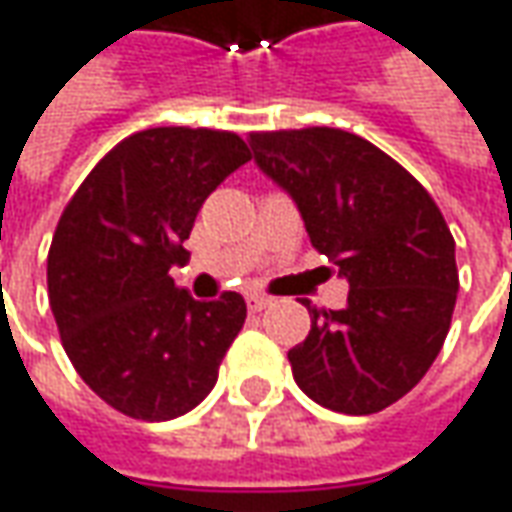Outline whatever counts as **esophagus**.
<instances>
[{
  "mask_svg": "<svg viewBox=\"0 0 512 512\" xmlns=\"http://www.w3.org/2000/svg\"><path fill=\"white\" fill-rule=\"evenodd\" d=\"M246 306H249V311H263L266 306H272V297L252 291V294H246Z\"/></svg>",
  "mask_w": 512,
  "mask_h": 512,
  "instance_id": "1",
  "label": "esophagus"
}]
</instances>
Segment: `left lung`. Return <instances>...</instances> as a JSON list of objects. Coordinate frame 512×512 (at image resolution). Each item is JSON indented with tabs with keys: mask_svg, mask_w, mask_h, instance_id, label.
<instances>
[{
	"mask_svg": "<svg viewBox=\"0 0 512 512\" xmlns=\"http://www.w3.org/2000/svg\"><path fill=\"white\" fill-rule=\"evenodd\" d=\"M249 144L351 286L340 311L306 303L294 382L328 411L377 414L428 374L448 337L459 291L448 223L428 189L360 135L306 127L252 133Z\"/></svg>",
	"mask_w": 512,
	"mask_h": 512,
	"instance_id": "left-lung-1",
	"label": "left lung"
}]
</instances>
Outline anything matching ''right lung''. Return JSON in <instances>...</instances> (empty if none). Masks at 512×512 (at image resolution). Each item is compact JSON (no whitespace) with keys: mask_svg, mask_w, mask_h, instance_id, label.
<instances>
[{"mask_svg":"<svg viewBox=\"0 0 512 512\" xmlns=\"http://www.w3.org/2000/svg\"><path fill=\"white\" fill-rule=\"evenodd\" d=\"M252 158L206 127H152L98 161L64 206L47 297L79 377L115 411L167 422L201 405L246 323L238 291L192 300L169 277L203 201Z\"/></svg>","mask_w":512,"mask_h":512,"instance_id":"obj_1","label":"right lung"}]
</instances>
